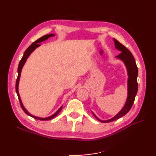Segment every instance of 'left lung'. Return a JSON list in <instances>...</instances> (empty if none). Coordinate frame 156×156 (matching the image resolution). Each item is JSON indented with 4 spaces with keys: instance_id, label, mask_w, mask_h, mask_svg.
Segmentation results:
<instances>
[{
    "instance_id": "left-lung-1",
    "label": "left lung",
    "mask_w": 156,
    "mask_h": 156,
    "mask_svg": "<svg viewBox=\"0 0 156 156\" xmlns=\"http://www.w3.org/2000/svg\"><path fill=\"white\" fill-rule=\"evenodd\" d=\"M115 41V45L116 49H119L121 51V53L119 55H117V58L121 59V60L123 61L127 67V72H128V97L127 99V102H126L125 105L124 107L122 108V110L119 112V113L109 120L107 121H101L100 119H98L96 115L93 113L94 116L96 119L98 120L99 121L102 122H108L114 121L117 119H119L122 117H123L127 112L130 111L132 106L133 105V102L135 98V96L137 94V92L138 90V84H137V76H138V69L137 66L136 65V62H135V59L133 58V55L131 53V51L125 47V45L119 42L117 39H113Z\"/></svg>"
}]
</instances>
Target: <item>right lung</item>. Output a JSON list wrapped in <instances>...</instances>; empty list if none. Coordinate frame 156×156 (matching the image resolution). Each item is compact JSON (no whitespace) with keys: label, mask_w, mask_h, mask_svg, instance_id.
<instances>
[{"label":"right lung","mask_w":156,"mask_h":156,"mask_svg":"<svg viewBox=\"0 0 156 156\" xmlns=\"http://www.w3.org/2000/svg\"><path fill=\"white\" fill-rule=\"evenodd\" d=\"M54 34H49V35H45L44 36H43V37H40L39 39H38L37 40H36L35 41H34L33 44L29 46V47L26 49L24 54H23V57L21 58V60H20V62L19 64V66H18V76H17V78H16V85H15V88H16V94H17V96H18V98H19V102H20V105H21V107L23 109V111H24L26 114H27V115L30 116V117L34 118V119H38V120H41V121H47V120H51V119H52L53 118H54L55 116H57L58 115V113L59 112L61 111L62 108V107H61L60 108H59L58 109V111L55 112V113L54 115H51V117H48V118H39V117H35V116L31 115L29 112H27V111L26 110V109L25 108V107H23V103L21 102V98H20V96H19V91H18V86H19V79H20V76H21V69L23 68V65L25 64V63L26 62V60H27V58L29 56V55L31 54V53L32 51H34V49L36 48L39 47V45H40V44H39V43L40 42H42L43 41H45L46 40V39H48L49 37H52V36H54Z\"/></svg>","instance_id":"1"}]
</instances>
